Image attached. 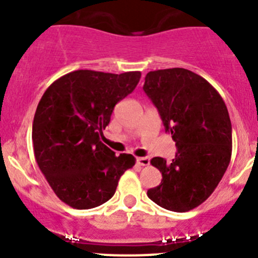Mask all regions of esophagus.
<instances>
[{"mask_svg": "<svg viewBox=\"0 0 258 258\" xmlns=\"http://www.w3.org/2000/svg\"><path fill=\"white\" fill-rule=\"evenodd\" d=\"M137 164L141 166H147L150 164V157H137Z\"/></svg>", "mask_w": 258, "mask_h": 258, "instance_id": "obj_1", "label": "esophagus"}]
</instances>
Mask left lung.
I'll use <instances>...</instances> for the list:
<instances>
[{
  "mask_svg": "<svg viewBox=\"0 0 258 258\" xmlns=\"http://www.w3.org/2000/svg\"><path fill=\"white\" fill-rule=\"evenodd\" d=\"M144 91L177 147L170 164L151 160L162 180L147 197L167 211H191L211 197L231 161L228 109L211 83L184 68L149 72Z\"/></svg>",
  "mask_w": 258,
  "mask_h": 258,
  "instance_id": "obj_1",
  "label": "left lung"
}]
</instances>
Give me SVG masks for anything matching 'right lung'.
I'll list each match as a JSON object with an SVG mask.
<instances>
[{
  "mask_svg": "<svg viewBox=\"0 0 258 258\" xmlns=\"http://www.w3.org/2000/svg\"><path fill=\"white\" fill-rule=\"evenodd\" d=\"M140 72L122 74L76 71L45 91L32 123L34 154L57 198L91 209L113 197L118 180L135 165L102 144L114 106L136 88Z\"/></svg>",
  "mask_w": 258,
  "mask_h": 258,
  "instance_id": "right-lung-1",
  "label": "right lung"
}]
</instances>
